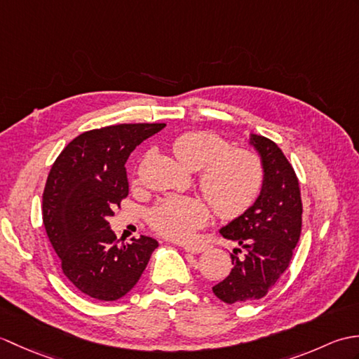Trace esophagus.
<instances>
[{"instance_id": "obj_1", "label": "esophagus", "mask_w": 359, "mask_h": 359, "mask_svg": "<svg viewBox=\"0 0 359 359\" xmlns=\"http://www.w3.org/2000/svg\"><path fill=\"white\" fill-rule=\"evenodd\" d=\"M185 251H188V253H193V255H199L202 253V251L207 250V245H185L184 247Z\"/></svg>"}]
</instances>
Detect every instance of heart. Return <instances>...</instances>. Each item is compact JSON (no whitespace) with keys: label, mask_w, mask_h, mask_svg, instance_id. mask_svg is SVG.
Segmentation results:
<instances>
[{"label":"heart","mask_w":359,"mask_h":359,"mask_svg":"<svg viewBox=\"0 0 359 359\" xmlns=\"http://www.w3.org/2000/svg\"><path fill=\"white\" fill-rule=\"evenodd\" d=\"M182 163L199 170V187L222 219L242 216L261 194L264 165L256 152L230 144L215 133L188 131L172 142ZM149 225L171 241L193 239L210 219V207L199 196H168L149 211Z\"/></svg>","instance_id":"obj_1"}]
</instances>
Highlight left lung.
<instances>
[{
    "label": "left lung",
    "instance_id": "obj_1",
    "mask_svg": "<svg viewBox=\"0 0 359 359\" xmlns=\"http://www.w3.org/2000/svg\"><path fill=\"white\" fill-rule=\"evenodd\" d=\"M250 144L261 156L264 185L256 202L220 228L225 239L238 242L245 250L234 248L233 269L212 287L226 304L261 299L276 284L299 242L302 228V202L299 182L293 166L276 143L262 135L250 134Z\"/></svg>",
    "mask_w": 359,
    "mask_h": 359
}]
</instances>
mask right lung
<instances>
[{"label": "right lung", "instance_id": "right-lung-1", "mask_svg": "<svg viewBox=\"0 0 359 359\" xmlns=\"http://www.w3.org/2000/svg\"><path fill=\"white\" fill-rule=\"evenodd\" d=\"M165 123H123L80 134L52 165L43 193V224L65 276L98 301L123 297L158 242L148 236L120 245L108 217L129 191V154Z\"/></svg>", "mask_w": 359, "mask_h": 359}]
</instances>
